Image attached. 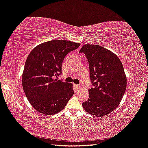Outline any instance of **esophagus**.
I'll list each match as a JSON object with an SVG mask.
<instances>
[{
	"label": "esophagus",
	"instance_id": "obj_1",
	"mask_svg": "<svg viewBox=\"0 0 148 148\" xmlns=\"http://www.w3.org/2000/svg\"><path fill=\"white\" fill-rule=\"evenodd\" d=\"M74 86H75V88L77 89V90H78V89H79V88H80V86H79V85H76V84H74Z\"/></svg>",
	"mask_w": 148,
	"mask_h": 148
}]
</instances>
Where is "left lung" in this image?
I'll list each match as a JSON object with an SVG mask.
<instances>
[{
    "mask_svg": "<svg viewBox=\"0 0 148 148\" xmlns=\"http://www.w3.org/2000/svg\"><path fill=\"white\" fill-rule=\"evenodd\" d=\"M79 53L88 60L93 86L82 106L91 115H106L116 109L125 94L127 82L123 65L115 54L97 45H85Z\"/></svg>",
    "mask_w": 148,
    "mask_h": 148,
    "instance_id": "left-lung-1",
    "label": "left lung"
}]
</instances>
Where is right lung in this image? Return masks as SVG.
<instances>
[{
    "label": "right lung",
    "mask_w": 148,
    "mask_h": 148,
    "mask_svg": "<svg viewBox=\"0 0 148 148\" xmlns=\"http://www.w3.org/2000/svg\"><path fill=\"white\" fill-rule=\"evenodd\" d=\"M80 44L53 40L36 47L25 63L22 84L29 102L36 111L52 115L64 109L74 94L72 84L55 79L62 73V63L68 53Z\"/></svg>",
    "instance_id": "obj_1"
}]
</instances>
